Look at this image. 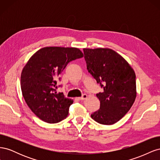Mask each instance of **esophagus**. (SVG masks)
<instances>
[{
  "label": "esophagus",
  "mask_w": 160,
  "mask_h": 160,
  "mask_svg": "<svg viewBox=\"0 0 160 160\" xmlns=\"http://www.w3.org/2000/svg\"><path fill=\"white\" fill-rule=\"evenodd\" d=\"M87 98H88V95L87 94H83V95H82L81 98H79V99H80V100H85V99H86Z\"/></svg>",
  "instance_id": "obj_1"
}]
</instances>
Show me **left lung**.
<instances>
[{
	"instance_id": "left-lung-1",
	"label": "left lung",
	"mask_w": 160,
	"mask_h": 160,
	"mask_svg": "<svg viewBox=\"0 0 160 160\" xmlns=\"http://www.w3.org/2000/svg\"><path fill=\"white\" fill-rule=\"evenodd\" d=\"M87 69L102 93H97L100 108L91 115L103 125H112L126 114L136 98L135 74L128 62L110 49H83Z\"/></svg>"
}]
</instances>
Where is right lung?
Returning a JSON list of instances; mask_svg holds the SVG:
<instances>
[{
    "label": "right lung",
    "instance_id": "1",
    "mask_svg": "<svg viewBox=\"0 0 160 160\" xmlns=\"http://www.w3.org/2000/svg\"><path fill=\"white\" fill-rule=\"evenodd\" d=\"M83 57L77 48L44 47L37 51L24 67L21 77L23 98L32 112L43 122L56 123L69 114L73 101L57 93L59 75L72 61Z\"/></svg>",
    "mask_w": 160,
    "mask_h": 160
}]
</instances>
